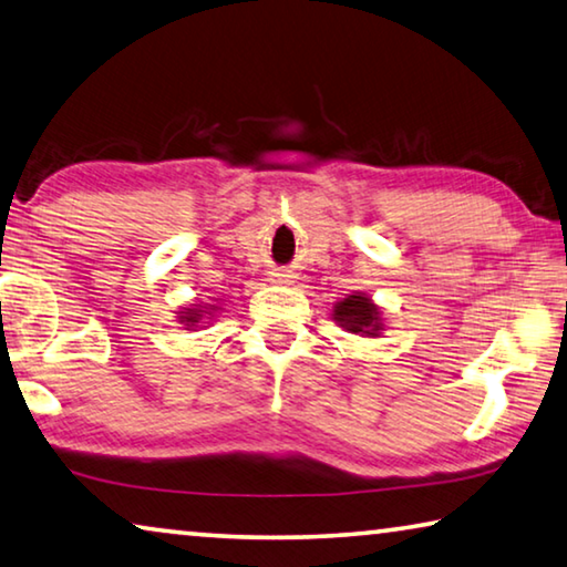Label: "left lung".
Masks as SVG:
<instances>
[{"label":"left lung","mask_w":567,"mask_h":567,"mask_svg":"<svg viewBox=\"0 0 567 567\" xmlns=\"http://www.w3.org/2000/svg\"><path fill=\"white\" fill-rule=\"evenodd\" d=\"M333 321L349 333H359V337L377 339L384 333V317L382 309L371 301V296L361 291H351L347 299L333 303Z\"/></svg>","instance_id":"8db88e82"}]
</instances>
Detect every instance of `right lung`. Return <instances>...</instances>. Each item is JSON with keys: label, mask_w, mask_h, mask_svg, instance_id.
Wrapping results in <instances>:
<instances>
[{"label": "right lung", "mask_w": 567, "mask_h": 567, "mask_svg": "<svg viewBox=\"0 0 567 567\" xmlns=\"http://www.w3.org/2000/svg\"><path fill=\"white\" fill-rule=\"evenodd\" d=\"M220 311V306L216 303H203V301H196V303H188V306H181L178 311V323H183L185 329L188 331H198V327L203 329V323H208L216 313Z\"/></svg>", "instance_id": "add662e5"}]
</instances>
